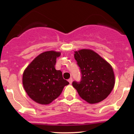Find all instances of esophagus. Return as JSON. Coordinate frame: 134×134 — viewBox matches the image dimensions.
Masks as SVG:
<instances>
[{
  "label": "esophagus",
  "instance_id": "esophagus-1",
  "mask_svg": "<svg viewBox=\"0 0 134 134\" xmlns=\"http://www.w3.org/2000/svg\"><path fill=\"white\" fill-rule=\"evenodd\" d=\"M68 81L69 82V83H70V84H72V78L70 77V79L68 80Z\"/></svg>",
  "mask_w": 134,
  "mask_h": 134
}]
</instances>
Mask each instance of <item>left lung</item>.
<instances>
[{
	"mask_svg": "<svg viewBox=\"0 0 134 134\" xmlns=\"http://www.w3.org/2000/svg\"><path fill=\"white\" fill-rule=\"evenodd\" d=\"M74 58L82 76L79 82L73 81L72 86L80 97L91 104L104 100L115 85V75L111 65L89 49L75 52Z\"/></svg>",
	"mask_w": 134,
	"mask_h": 134,
	"instance_id": "8db88e82",
	"label": "left lung"
}]
</instances>
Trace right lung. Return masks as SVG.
I'll return each instance as SVG.
<instances>
[{
    "mask_svg": "<svg viewBox=\"0 0 134 134\" xmlns=\"http://www.w3.org/2000/svg\"><path fill=\"white\" fill-rule=\"evenodd\" d=\"M60 52L48 51L40 54L30 63L23 75V84L27 95L41 104H48L57 98L69 82L62 72L55 68Z\"/></svg>",
    "mask_w": 134,
    "mask_h": 134,
    "instance_id": "1",
    "label": "right lung"
}]
</instances>
